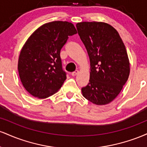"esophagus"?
Wrapping results in <instances>:
<instances>
[{
    "mask_svg": "<svg viewBox=\"0 0 147 147\" xmlns=\"http://www.w3.org/2000/svg\"><path fill=\"white\" fill-rule=\"evenodd\" d=\"M78 73H79V70H75V72H72V75L73 76V77H75V76L77 75Z\"/></svg>",
    "mask_w": 147,
    "mask_h": 147,
    "instance_id": "esophagus-1",
    "label": "esophagus"
}]
</instances>
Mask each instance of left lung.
<instances>
[{"mask_svg": "<svg viewBox=\"0 0 147 147\" xmlns=\"http://www.w3.org/2000/svg\"><path fill=\"white\" fill-rule=\"evenodd\" d=\"M90 62L89 83L83 96L97 105L109 104L119 95L130 72L127 52L117 31L102 22L76 25Z\"/></svg>", "mask_w": 147, "mask_h": 147, "instance_id": "left-lung-1", "label": "left lung"}]
</instances>
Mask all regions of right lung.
I'll return each mask as SVG.
<instances>
[{"label":"right lung","instance_id":"1","mask_svg":"<svg viewBox=\"0 0 147 147\" xmlns=\"http://www.w3.org/2000/svg\"><path fill=\"white\" fill-rule=\"evenodd\" d=\"M77 34L67 21L45 23L34 32L23 45L18 70L25 90L35 97L44 99L57 92L66 79L60 52L68 37Z\"/></svg>","mask_w":147,"mask_h":147}]
</instances>
